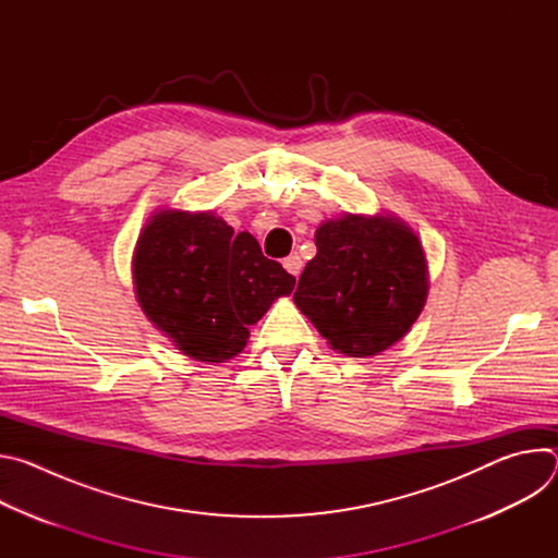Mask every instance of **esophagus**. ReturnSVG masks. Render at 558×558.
Wrapping results in <instances>:
<instances>
[{"mask_svg": "<svg viewBox=\"0 0 558 558\" xmlns=\"http://www.w3.org/2000/svg\"><path fill=\"white\" fill-rule=\"evenodd\" d=\"M282 267H284L293 278H298L300 271H302V258H300L298 254H291V256H287V258L282 260Z\"/></svg>", "mask_w": 558, "mask_h": 558, "instance_id": "obj_1", "label": "esophagus"}]
</instances>
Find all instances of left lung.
<instances>
[{"label":"left lung","instance_id":"obj_1","mask_svg":"<svg viewBox=\"0 0 558 558\" xmlns=\"http://www.w3.org/2000/svg\"><path fill=\"white\" fill-rule=\"evenodd\" d=\"M315 247L293 302L336 351L379 355L411 331L426 304L428 267L404 220L344 214L317 227Z\"/></svg>","mask_w":558,"mask_h":558}]
</instances>
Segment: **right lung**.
<instances>
[{"mask_svg": "<svg viewBox=\"0 0 558 558\" xmlns=\"http://www.w3.org/2000/svg\"><path fill=\"white\" fill-rule=\"evenodd\" d=\"M134 291L149 323L198 362L241 353L250 327L295 278L263 256L250 231L211 211L161 209L143 227L132 260Z\"/></svg>", "mask_w": 558, "mask_h": 558, "instance_id": "right-lung-1", "label": "right lung"}]
</instances>
